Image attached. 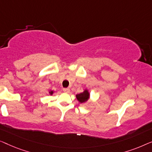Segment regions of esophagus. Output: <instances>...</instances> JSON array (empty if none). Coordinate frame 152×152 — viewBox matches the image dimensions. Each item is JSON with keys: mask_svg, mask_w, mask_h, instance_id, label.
I'll list each match as a JSON object with an SVG mask.
<instances>
[{"mask_svg": "<svg viewBox=\"0 0 152 152\" xmlns=\"http://www.w3.org/2000/svg\"><path fill=\"white\" fill-rule=\"evenodd\" d=\"M63 91L65 93H69L70 91V89L69 88H64L63 89Z\"/></svg>", "mask_w": 152, "mask_h": 152, "instance_id": "esophagus-1", "label": "esophagus"}]
</instances>
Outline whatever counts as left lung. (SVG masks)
I'll list each match as a JSON object with an SVG mask.
<instances>
[{"instance_id": "left-lung-1", "label": "left lung", "mask_w": 152, "mask_h": 152, "mask_svg": "<svg viewBox=\"0 0 152 152\" xmlns=\"http://www.w3.org/2000/svg\"><path fill=\"white\" fill-rule=\"evenodd\" d=\"M89 96V94L87 90H85L83 93H80L79 94L76 95L77 99H78V101L81 102V103H83V102H84L86 101V100H88Z\"/></svg>"}]
</instances>
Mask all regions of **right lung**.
Segmentation results:
<instances>
[{
	"label": "right lung",
	"instance_id": "1",
	"mask_svg": "<svg viewBox=\"0 0 152 152\" xmlns=\"http://www.w3.org/2000/svg\"><path fill=\"white\" fill-rule=\"evenodd\" d=\"M50 94L52 95V94H53V91H50Z\"/></svg>",
	"mask_w": 152,
	"mask_h": 152
}]
</instances>
